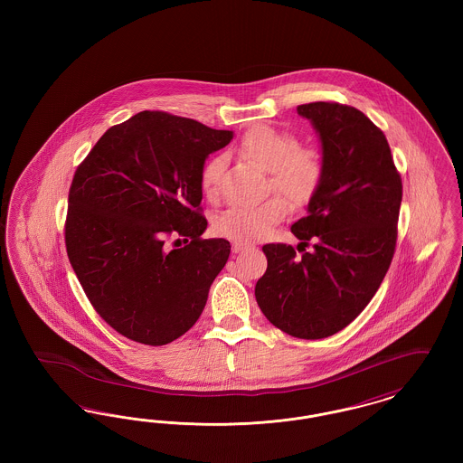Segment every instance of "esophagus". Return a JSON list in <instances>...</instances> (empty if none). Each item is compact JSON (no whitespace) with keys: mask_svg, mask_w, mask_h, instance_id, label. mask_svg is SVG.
Listing matches in <instances>:
<instances>
[{"mask_svg":"<svg viewBox=\"0 0 463 463\" xmlns=\"http://www.w3.org/2000/svg\"><path fill=\"white\" fill-rule=\"evenodd\" d=\"M248 248H250V244H248V242H232V253H240V251H242V250H248Z\"/></svg>","mask_w":463,"mask_h":463,"instance_id":"obj_1","label":"esophagus"}]
</instances>
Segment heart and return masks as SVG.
Masks as SVG:
<instances>
[{
    "instance_id": "obj_1",
    "label": "heart",
    "mask_w": 463,
    "mask_h": 463,
    "mask_svg": "<svg viewBox=\"0 0 463 463\" xmlns=\"http://www.w3.org/2000/svg\"><path fill=\"white\" fill-rule=\"evenodd\" d=\"M240 151L264 170L270 172V185L283 193L295 206H306L321 187L325 163L314 149L298 147L293 133L272 127H255L244 133ZM223 157L215 156L204 163L199 185L204 196L215 199L221 189ZM288 204L283 196L274 194L257 204L231 206L213 221L219 236L236 241H257L287 217Z\"/></svg>"
}]
</instances>
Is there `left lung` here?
<instances>
[{"label":"left lung","instance_id":"8db88e82","mask_svg":"<svg viewBox=\"0 0 463 463\" xmlns=\"http://www.w3.org/2000/svg\"><path fill=\"white\" fill-rule=\"evenodd\" d=\"M297 112L319 135L325 178L295 222L293 246L264 244L267 270L255 298L265 317L291 336L317 340L351 325L370 304L392 262L402 182L383 132L338 102ZM312 241L315 250L306 252Z\"/></svg>","mask_w":463,"mask_h":463}]
</instances>
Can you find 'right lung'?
I'll return each mask as SVG.
<instances>
[{
    "label": "right lung",
    "instance_id": "1",
    "mask_svg": "<svg viewBox=\"0 0 463 463\" xmlns=\"http://www.w3.org/2000/svg\"><path fill=\"white\" fill-rule=\"evenodd\" d=\"M231 140L229 130L142 110L110 127L74 174L69 262L99 316L133 342L166 345L206 306L231 244L201 240L208 222L199 175ZM170 237L188 244L170 250Z\"/></svg>",
    "mask_w": 463,
    "mask_h": 463
}]
</instances>
